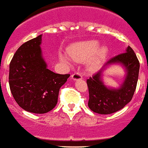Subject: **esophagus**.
I'll return each mask as SVG.
<instances>
[{"label": "esophagus", "instance_id": "1", "mask_svg": "<svg viewBox=\"0 0 148 148\" xmlns=\"http://www.w3.org/2000/svg\"><path fill=\"white\" fill-rule=\"evenodd\" d=\"M72 79L73 80H78V79H82V76L81 74H79V72H75L72 75Z\"/></svg>", "mask_w": 148, "mask_h": 148}]
</instances>
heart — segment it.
I'll list each match as a JSON object with an SVG mask.
<instances>
[{"instance_id": "obj_1", "label": "heart", "mask_w": 148, "mask_h": 148, "mask_svg": "<svg viewBox=\"0 0 148 148\" xmlns=\"http://www.w3.org/2000/svg\"><path fill=\"white\" fill-rule=\"evenodd\" d=\"M70 58L76 62L88 60L87 66L91 71H97L100 69L103 63L107 59L109 49L106 45L100 46V43L96 40H84L74 43L68 49ZM60 59L64 62L69 64V59L60 55Z\"/></svg>"}]
</instances>
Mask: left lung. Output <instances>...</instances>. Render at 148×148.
<instances>
[{
	"instance_id": "1",
	"label": "left lung",
	"mask_w": 148,
	"mask_h": 148,
	"mask_svg": "<svg viewBox=\"0 0 148 148\" xmlns=\"http://www.w3.org/2000/svg\"><path fill=\"white\" fill-rule=\"evenodd\" d=\"M112 64H120L126 74L119 88L112 89L102 82L103 72ZM139 71V62L133 49L128 46L126 51L106 63L96 74L87 80L88 88V107L92 112L108 115L122 109L132 100L136 91Z\"/></svg>"
}]
</instances>
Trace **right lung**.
<instances>
[{"instance_id": "add662e5", "label": "right lung", "mask_w": 148, "mask_h": 148, "mask_svg": "<svg viewBox=\"0 0 148 148\" xmlns=\"http://www.w3.org/2000/svg\"><path fill=\"white\" fill-rule=\"evenodd\" d=\"M42 35L24 43L9 64V82L13 98L29 112L44 114L56 105L60 88L70 75L48 69L42 56Z\"/></svg>"}]
</instances>
